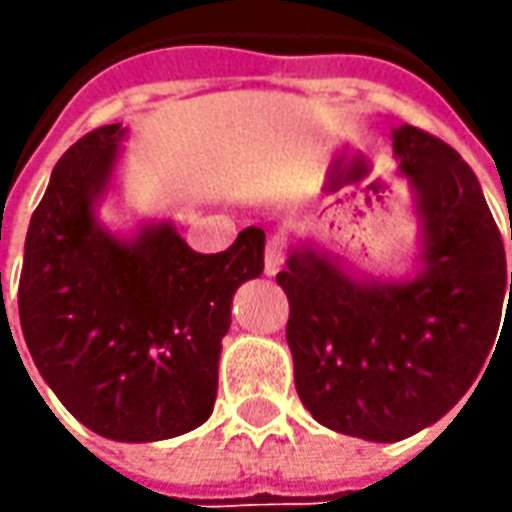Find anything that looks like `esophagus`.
Instances as JSON below:
<instances>
[{
    "instance_id": "obj_1",
    "label": "esophagus",
    "mask_w": 512,
    "mask_h": 512,
    "mask_svg": "<svg viewBox=\"0 0 512 512\" xmlns=\"http://www.w3.org/2000/svg\"><path fill=\"white\" fill-rule=\"evenodd\" d=\"M285 265V250H282V242L279 239H270L265 247V273L267 276H276Z\"/></svg>"
}]
</instances>
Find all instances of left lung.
I'll use <instances>...</instances> for the list:
<instances>
[{
  "mask_svg": "<svg viewBox=\"0 0 512 512\" xmlns=\"http://www.w3.org/2000/svg\"><path fill=\"white\" fill-rule=\"evenodd\" d=\"M393 156L419 219L413 273L370 276L293 236L276 276L299 399L319 424L367 442H402L456 407L483 359L493 364L504 296L512 305L502 233L470 165L413 125L393 130Z\"/></svg>",
  "mask_w": 512,
  "mask_h": 512,
  "instance_id": "obj_1",
  "label": "left lung"
}]
</instances>
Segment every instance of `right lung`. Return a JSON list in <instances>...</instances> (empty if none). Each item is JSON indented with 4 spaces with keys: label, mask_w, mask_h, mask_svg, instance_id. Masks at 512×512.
<instances>
[{
    "label": "right lung",
    "mask_w": 512,
    "mask_h": 512,
    "mask_svg": "<svg viewBox=\"0 0 512 512\" xmlns=\"http://www.w3.org/2000/svg\"><path fill=\"white\" fill-rule=\"evenodd\" d=\"M125 136L105 125L56 162L30 216L19 322L36 370L79 422L113 442H162L213 413L233 293L262 276L265 230L247 227L210 256L170 219L110 230L99 207L116 190Z\"/></svg>",
    "instance_id": "add662e5"
}]
</instances>
